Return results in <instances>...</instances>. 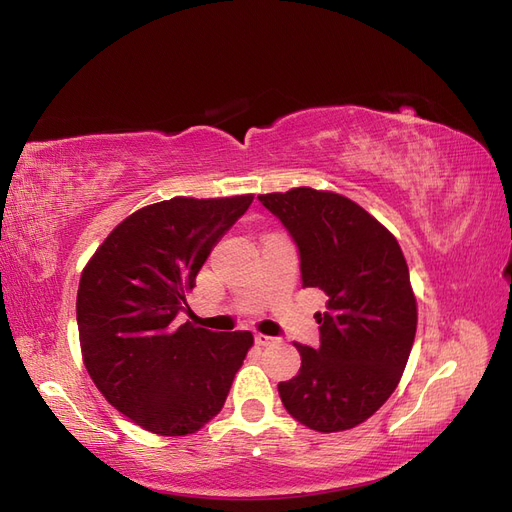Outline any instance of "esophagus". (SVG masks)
I'll list each match as a JSON object with an SVG mask.
<instances>
[{"mask_svg": "<svg viewBox=\"0 0 512 512\" xmlns=\"http://www.w3.org/2000/svg\"><path fill=\"white\" fill-rule=\"evenodd\" d=\"M254 341H256V345H262V347H267V345L277 343V339H275V337H269V334H260V332L256 334Z\"/></svg>", "mask_w": 512, "mask_h": 512, "instance_id": "34e87169", "label": "esophagus"}]
</instances>
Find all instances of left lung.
<instances>
[{"label":"left lung","mask_w":512,"mask_h":512,"mask_svg":"<svg viewBox=\"0 0 512 512\" xmlns=\"http://www.w3.org/2000/svg\"><path fill=\"white\" fill-rule=\"evenodd\" d=\"M258 201L284 224L301 256L303 288L328 296L315 313L320 347L294 343L301 368L277 385L286 411L317 432L366 421L392 396L417 328L409 267L394 235L354 201L292 188Z\"/></svg>","instance_id":"8db88e82"}]
</instances>
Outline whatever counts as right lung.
Returning <instances> with one entry per match:
<instances>
[{"label": "right lung", "instance_id": "right-lung-1", "mask_svg": "<svg viewBox=\"0 0 512 512\" xmlns=\"http://www.w3.org/2000/svg\"><path fill=\"white\" fill-rule=\"evenodd\" d=\"M175 197L122 220L80 277L76 315L97 390L137 426L186 436L216 417L254 343L250 330L178 326L186 290L252 203Z\"/></svg>", "mask_w": 512, "mask_h": 512}]
</instances>
